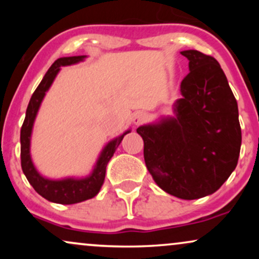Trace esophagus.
<instances>
[{"label": "esophagus", "mask_w": 259, "mask_h": 259, "mask_svg": "<svg viewBox=\"0 0 259 259\" xmlns=\"http://www.w3.org/2000/svg\"><path fill=\"white\" fill-rule=\"evenodd\" d=\"M133 120L136 125H139V124L144 123V121L146 120V115H145V113H142V112H136L135 114H134Z\"/></svg>", "instance_id": "34e87169"}]
</instances>
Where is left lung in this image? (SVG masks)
Here are the masks:
<instances>
[{
	"label": "left lung",
	"mask_w": 259,
	"mask_h": 259,
	"mask_svg": "<svg viewBox=\"0 0 259 259\" xmlns=\"http://www.w3.org/2000/svg\"><path fill=\"white\" fill-rule=\"evenodd\" d=\"M190 73L175 118L136 129L144 140V157L153 180L183 200L204 197L221 187L239 160L241 127L237 102L221 64L196 50L183 51Z\"/></svg>",
	"instance_id": "1"
}]
</instances>
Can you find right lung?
I'll return each mask as SVG.
<instances>
[{
  "mask_svg": "<svg viewBox=\"0 0 259 259\" xmlns=\"http://www.w3.org/2000/svg\"><path fill=\"white\" fill-rule=\"evenodd\" d=\"M85 57L86 56H73V57H62L55 61V63L50 67L36 90L32 94L31 99L29 101L28 108H26L24 123L20 129V160H22L23 173L25 174L26 179L38 195H41L46 200L55 202V203H79V202L90 200L99 194L101 186L105 181L106 167L109 159L112 158L124 136L127 133H130V130H127L123 135L118 136L106 145V147L100 154L99 159H97L92 173L84 179H74V178H67V179L62 180L46 179L42 175L38 174L36 168L32 164L30 156L31 132L37 111L40 108L45 95H46V91L52 85L61 67L79 63V62L84 61Z\"/></svg>",
  "mask_w": 259,
  "mask_h": 259,
  "instance_id": "right-lung-1",
  "label": "right lung"
}]
</instances>
